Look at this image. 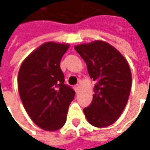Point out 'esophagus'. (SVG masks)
Returning <instances> with one entry per match:
<instances>
[{
	"instance_id": "esophagus-1",
	"label": "esophagus",
	"mask_w": 150,
	"mask_h": 150,
	"mask_svg": "<svg viewBox=\"0 0 150 150\" xmlns=\"http://www.w3.org/2000/svg\"><path fill=\"white\" fill-rule=\"evenodd\" d=\"M74 90H75V92H76V93H78V90H79V85H78V84H77V85H75V86H74Z\"/></svg>"
}]
</instances>
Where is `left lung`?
Instances as JSON below:
<instances>
[{
    "mask_svg": "<svg viewBox=\"0 0 150 150\" xmlns=\"http://www.w3.org/2000/svg\"><path fill=\"white\" fill-rule=\"evenodd\" d=\"M75 50L96 83L93 101L83 109L85 117L98 128L109 126L122 114L129 99L132 86L129 66L118 50L103 41L78 45Z\"/></svg>",
    "mask_w": 150,
    "mask_h": 150,
    "instance_id": "8db88e82",
    "label": "left lung"
}]
</instances>
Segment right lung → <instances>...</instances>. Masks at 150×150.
<instances>
[{
	"instance_id": "1",
	"label": "right lung",
	"mask_w": 150,
	"mask_h": 150,
	"mask_svg": "<svg viewBox=\"0 0 150 150\" xmlns=\"http://www.w3.org/2000/svg\"><path fill=\"white\" fill-rule=\"evenodd\" d=\"M67 44L46 42L29 55L18 72V90L26 112L41 129L56 131L67 120L75 91L60 68Z\"/></svg>"
}]
</instances>
